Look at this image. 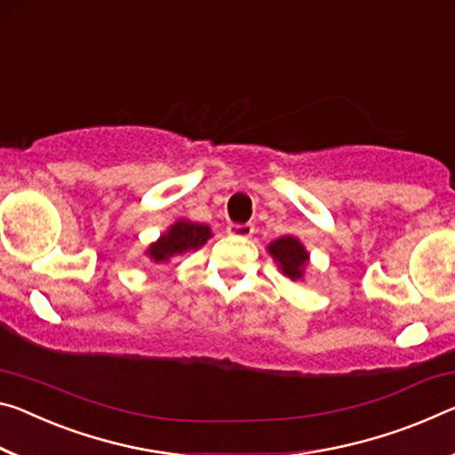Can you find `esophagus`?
<instances>
[{
  "mask_svg": "<svg viewBox=\"0 0 455 455\" xmlns=\"http://www.w3.org/2000/svg\"><path fill=\"white\" fill-rule=\"evenodd\" d=\"M255 233V225H251V222H244V225H230L228 227V235L233 236H243V239H247Z\"/></svg>",
  "mask_w": 455,
  "mask_h": 455,
  "instance_id": "esophagus-1",
  "label": "esophagus"
}]
</instances>
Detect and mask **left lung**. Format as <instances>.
Wrapping results in <instances>:
<instances>
[{
    "label": "left lung",
    "mask_w": 455,
    "mask_h": 455,
    "mask_svg": "<svg viewBox=\"0 0 455 455\" xmlns=\"http://www.w3.org/2000/svg\"><path fill=\"white\" fill-rule=\"evenodd\" d=\"M267 249H269V255L279 265V269L285 277H290L291 281L304 279L309 253L295 236H281V239L273 241Z\"/></svg>",
    "instance_id": "8db88e82"
}]
</instances>
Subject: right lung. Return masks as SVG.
<instances>
[{"mask_svg":"<svg viewBox=\"0 0 455 455\" xmlns=\"http://www.w3.org/2000/svg\"><path fill=\"white\" fill-rule=\"evenodd\" d=\"M211 227L198 225L190 220H178L165 233L148 247V257L154 263H168L172 257L182 255L186 251H196L211 239Z\"/></svg>","mask_w":455,"mask_h":455,"instance_id":"add662e5","label":"right lung"}]
</instances>
